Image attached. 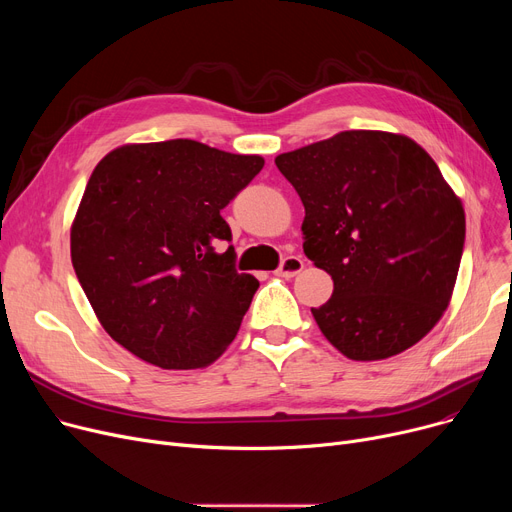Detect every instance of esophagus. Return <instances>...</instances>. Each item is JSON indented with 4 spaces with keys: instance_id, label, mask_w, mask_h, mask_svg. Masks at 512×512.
<instances>
[{
    "instance_id": "1",
    "label": "esophagus",
    "mask_w": 512,
    "mask_h": 512,
    "mask_svg": "<svg viewBox=\"0 0 512 512\" xmlns=\"http://www.w3.org/2000/svg\"><path fill=\"white\" fill-rule=\"evenodd\" d=\"M303 267H305V263H303V259H301V257H297V255H288V257H284V259H282V263H280V267L276 270V274H278V276H282V278H292V276L301 274V272H303Z\"/></svg>"
}]
</instances>
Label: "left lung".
I'll use <instances>...</instances> for the list:
<instances>
[{
	"label": "left lung",
	"instance_id": "8db88e82",
	"mask_svg": "<svg viewBox=\"0 0 512 512\" xmlns=\"http://www.w3.org/2000/svg\"><path fill=\"white\" fill-rule=\"evenodd\" d=\"M305 205V255L334 280L317 326L353 361L417 344L446 311L465 211L436 161L405 134L344 130L276 157Z\"/></svg>",
	"mask_w": 512,
	"mask_h": 512
}]
</instances>
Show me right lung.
Wrapping results in <instances>:
<instances>
[{
	"label": "right lung",
	"instance_id": "obj_1",
	"mask_svg": "<svg viewBox=\"0 0 512 512\" xmlns=\"http://www.w3.org/2000/svg\"><path fill=\"white\" fill-rule=\"evenodd\" d=\"M191 139L122 145L93 170L70 230L76 278L110 334L161 369H197L234 340L257 278L238 274L222 209L263 168Z\"/></svg>",
	"mask_w": 512,
	"mask_h": 512
}]
</instances>
